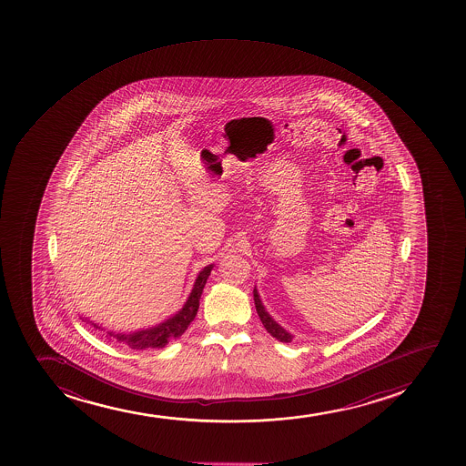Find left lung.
I'll list each match as a JSON object with an SVG mask.
<instances>
[{"label": "left lung", "mask_w": 466, "mask_h": 466, "mask_svg": "<svg viewBox=\"0 0 466 466\" xmlns=\"http://www.w3.org/2000/svg\"><path fill=\"white\" fill-rule=\"evenodd\" d=\"M254 302H256L257 314H258V318L262 320L263 327L267 329L268 333H269L272 338L280 340V342H291L293 336L289 335L287 329L280 327L276 320L272 319L271 314L268 313L265 307H263L260 296L257 293V288H254Z\"/></svg>", "instance_id": "1"}]
</instances>
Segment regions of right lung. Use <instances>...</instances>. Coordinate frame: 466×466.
<instances>
[{"instance_id": "add662e5", "label": "right lung", "mask_w": 466, "mask_h": 466, "mask_svg": "<svg viewBox=\"0 0 466 466\" xmlns=\"http://www.w3.org/2000/svg\"><path fill=\"white\" fill-rule=\"evenodd\" d=\"M214 265L203 268L199 271L198 278L195 280L192 293L188 296L187 302L184 304L183 309H179L178 313L164 320L162 324L155 325L152 329H139L130 335H124V333H113L108 331L110 338L119 340V342H126L130 349L135 350H146V349H162L164 345L168 344V340L177 339L179 336L183 335L184 331L187 329L190 322L195 319L197 311H198L199 299L203 294V288L208 282V278L210 276ZM89 322V320H88ZM96 329H100L99 325L93 324Z\"/></svg>"}]
</instances>
